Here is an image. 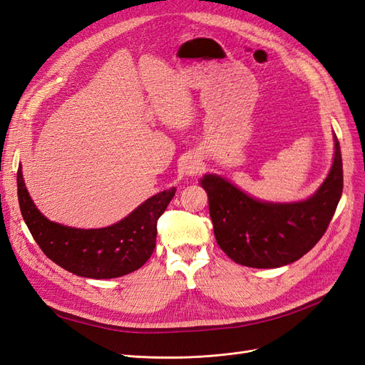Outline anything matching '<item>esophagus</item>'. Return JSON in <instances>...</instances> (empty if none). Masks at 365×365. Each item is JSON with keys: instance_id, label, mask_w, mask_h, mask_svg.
<instances>
[{"instance_id": "obj_1", "label": "esophagus", "mask_w": 365, "mask_h": 365, "mask_svg": "<svg viewBox=\"0 0 365 365\" xmlns=\"http://www.w3.org/2000/svg\"><path fill=\"white\" fill-rule=\"evenodd\" d=\"M201 160H197V158H189V160H185V163H184V173L185 175H189V176H193L195 173H197L201 170Z\"/></svg>"}]
</instances>
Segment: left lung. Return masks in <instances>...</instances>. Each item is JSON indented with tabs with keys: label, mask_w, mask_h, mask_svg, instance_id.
Segmentation results:
<instances>
[{
	"label": "left lung",
	"mask_w": 365,
	"mask_h": 365,
	"mask_svg": "<svg viewBox=\"0 0 365 365\" xmlns=\"http://www.w3.org/2000/svg\"><path fill=\"white\" fill-rule=\"evenodd\" d=\"M334 163L326 180L307 200L268 202L250 196L224 176L207 173L200 184L208 196L217 245L250 268L289 264L323 237L342 193V160L334 135Z\"/></svg>",
	"instance_id": "obj_1"
}]
</instances>
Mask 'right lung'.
Here are the masks:
<instances>
[{
	"instance_id": "add662e5",
	"label": "right lung",
	"mask_w": 365,
	"mask_h": 365,
	"mask_svg": "<svg viewBox=\"0 0 365 365\" xmlns=\"http://www.w3.org/2000/svg\"><path fill=\"white\" fill-rule=\"evenodd\" d=\"M18 201L33 239L61 268L86 279H115L134 272L155 250L157 220L168 208L176 189L163 190L134 212L105 228H74L43 216L31 201L18 168Z\"/></svg>"
}]
</instances>
